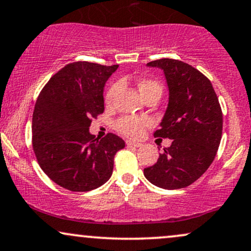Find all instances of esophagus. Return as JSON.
Listing matches in <instances>:
<instances>
[{
	"label": "esophagus",
	"instance_id": "obj_1",
	"mask_svg": "<svg viewBox=\"0 0 251 251\" xmlns=\"http://www.w3.org/2000/svg\"><path fill=\"white\" fill-rule=\"evenodd\" d=\"M126 145H127V146H133V147H141V144L133 143V141H129V140L126 141Z\"/></svg>",
	"mask_w": 251,
	"mask_h": 251
}]
</instances>
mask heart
Masks as SVG:
<instances>
[{"mask_svg": "<svg viewBox=\"0 0 251 251\" xmlns=\"http://www.w3.org/2000/svg\"><path fill=\"white\" fill-rule=\"evenodd\" d=\"M138 89L144 98L149 95H152V93H158L160 96L162 93L161 84L154 79H151V78H143V79L139 80ZM118 90H119V84L117 83L112 84V85L108 87L106 95H105V102H106V105H112ZM150 119H147V118L124 116L116 122V129L120 134L125 135V137L139 138L143 134L144 128L150 125Z\"/></svg>", "mask_w": 251, "mask_h": 251, "instance_id": "heart-1", "label": "heart"}]
</instances>
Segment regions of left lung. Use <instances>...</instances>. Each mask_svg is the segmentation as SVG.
I'll return each instance as SVG.
<instances>
[{
  "label": "left lung",
  "mask_w": 251,
  "mask_h": 251,
  "mask_svg": "<svg viewBox=\"0 0 251 251\" xmlns=\"http://www.w3.org/2000/svg\"><path fill=\"white\" fill-rule=\"evenodd\" d=\"M147 65L164 70L170 89L168 107L154 137L173 140L144 175L160 188H185L215 158L222 137L221 106L210 80L192 65L172 58Z\"/></svg>",
  "instance_id": "obj_1"
}]
</instances>
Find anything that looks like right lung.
Wrapping results in <instances>:
<instances>
[{
    "instance_id": "1",
    "label": "right lung",
    "mask_w": 251,
    "mask_h": 251,
    "mask_svg": "<svg viewBox=\"0 0 251 251\" xmlns=\"http://www.w3.org/2000/svg\"><path fill=\"white\" fill-rule=\"evenodd\" d=\"M118 65L75 62L53 75L39 93L32 114V149L53 182L71 192L104 185L113 172L122 138L90 134L92 119L104 112V85Z\"/></svg>"
}]
</instances>
